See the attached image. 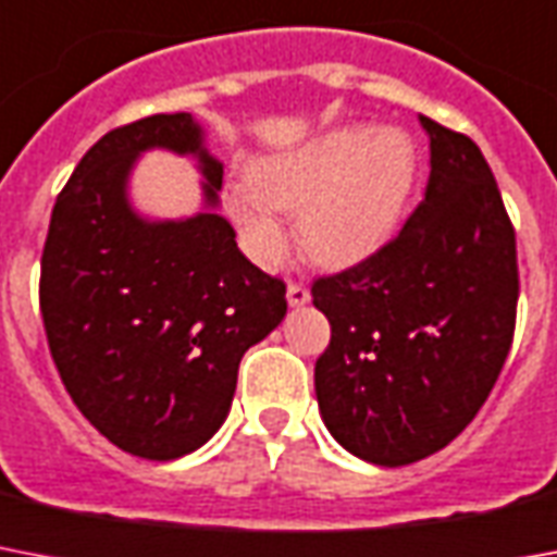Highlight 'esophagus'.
Masks as SVG:
<instances>
[{
    "instance_id": "1",
    "label": "esophagus",
    "mask_w": 557,
    "mask_h": 557,
    "mask_svg": "<svg viewBox=\"0 0 557 557\" xmlns=\"http://www.w3.org/2000/svg\"><path fill=\"white\" fill-rule=\"evenodd\" d=\"M287 301H290V307H305L310 301V290H307L305 284L290 282L287 284Z\"/></svg>"
}]
</instances>
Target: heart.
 I'll return each instance as SVG.
<instances>
[{"mask_svg": "<svg viewBox=\"0 0 557 557\" xmlns=\"http://www.w3.org/2000/svg\"><path fill=\"white\" fill-rule=\"evenodd\" d=\"M417 181V146L399 128H333L310 144L258 160L226 184L224 203L258 264H282L290 247L284 212H299L307 256L354 264L397 230Z\"/></svg>", "mask_w": 557, "mask_h": 557, "instance_id": "obj_1", "label": "heart"}]
</instances>
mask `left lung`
Returning a JSON list of instances; mask_svg holds the SVG:
<instances>
[{
  "label": "left lung",
  "mask_w": 557,
  "mask_h": 557,
  "mask_svg": "<svg viewBox=\"0 0 557 557\" xmlns=\"http://www.w3.org/2000/svg\"><path fill=\"white\" fill-rule=\"evenodd\" d=\"M425 198L359 264L313 282L331 322L315 359L319 411L339 446L376 466L446 448L495 388L515 336V226L471 137L420 117Z\"/></svg>",
  "instance_id": "obj_1"
}]
</instances>
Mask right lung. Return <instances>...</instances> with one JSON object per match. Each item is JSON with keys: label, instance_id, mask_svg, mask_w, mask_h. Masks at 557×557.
I'll return each mask as SVG.
<instances>
[{"label": "right lung", "instance_id": "add662e5", "mask_svg": "<svg viewBox=\"0 0 557 557\" xmlns=\"http://www.w3.org/2000/svg\"><path fill=\"white\" fill-rule=\"evenodd\" d=\"M146 148L199 158L203 213L136 215L125 186ZM221 181L193 114H152L102 135L53 203L39 273L53 364L102 437L146 460L189 455L221 429L242 356L287 313L282 278L215 212Z\"/></svg>", "mask_w": 557, "mask_h": 557}]
</instances>
